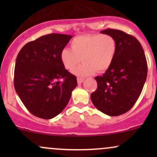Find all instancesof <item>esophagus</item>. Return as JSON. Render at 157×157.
<instances>
[{"instance_id":"34e87169","label":"esophagus","mask_w":157,"mask_h":157,"mask_svg":"<svg viewBox=\"0 0 157 157\" xmlns=\"http://www.w3.org/2000/svg\"><path fill=\"white\" fill-rule=\"evenodd\" d=\"M84 79L82 78V77H77V82H78V84H81L82 82H83Z\"/></svg>"}]
</instances>
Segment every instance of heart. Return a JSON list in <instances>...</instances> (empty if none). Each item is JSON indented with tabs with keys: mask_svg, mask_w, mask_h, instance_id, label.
I'll return each instance as SVG.
<instances>
[{
	"mask_svg": "<svg viewBox=\"0 0 157 157\" xmlns=\"http://www.w3.org/2000/svg\"><path fill=\"white\" fill-rule=\"evenodd\" d=\"M117 52L114 38L109 35H88L75 37L71 41V49L61 50L60 58L64 68L73 71L81 62L79 68L74 72L80 77L104 72L112 64Z\"/></svg>",
	"mask_w": 157,
	"mask_h": 157,
	"instance_id": "1",
	"label": "heart"
}]
</instances>
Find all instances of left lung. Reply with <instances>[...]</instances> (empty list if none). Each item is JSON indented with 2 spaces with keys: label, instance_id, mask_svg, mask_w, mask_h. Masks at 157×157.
<instances>
[{
  "label": "left lung",
  "instance_id": "1",
  "mask_svg": "<svg viewBox=\"0 0 157 157\" xmlns=\"http://www.w3.org/2000/svg\"><path fill=\"white\" fill-rule=\"evenodd\" d=\"M111 35L117 52L110 68L95 77L97 89L91 94L94 105L101 112L114 117L134 106L146 80L147 66L145 52L138 40L117 29L101 32Z\"/></svg>",
  "mask_w": 157,
  "mask_h": 157
}]
</instances>
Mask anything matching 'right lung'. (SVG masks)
<instances>
[{
    "label": "right lung",
    "instance_id": "add662e5",
    "mask_svg": "<svg viewBox=\"0 0 157 157\" xmlns=\"http://www.w3.org/2000/svg\"><path fill=\"white\" fill-rule=\"evenodd\" d=\"M71 38L63 34L42 36L26 44L17 55L14 86L23 105L35 117L49 120L58 115L77 87V77L60 58Z\"/></svg>",
    "mask_w": 157,
    "mask_h": 157
}]
</instances>
